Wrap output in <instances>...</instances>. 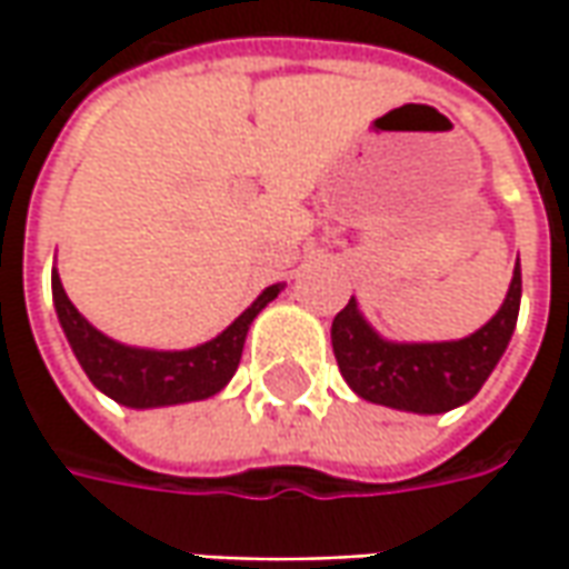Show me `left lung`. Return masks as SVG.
I'll list each match as a JSON object with an SVG mask.
<instances>
[{
	"instance_id": "left-lung-1",
	"label": "left lung",
	"mask_w": 569,
	"mask_h": 569,
	"mask_svg": "<svg viewBox=\"0 0 569 569\" xmlns=\"http://www.w3.org/2000/svg\"><path fill=\"white\" fill-rule=\"evenodd\" d=\"M522 272L513 269L500 310L478 332L456 341H389L363 319L358 300L332 319V351L345 382L373 405L443 415L471 402L513 339Z\"/></svg>"
}]
</instances>
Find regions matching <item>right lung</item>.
<instances>
[{"label":"right lung","mask_w":569,"mask_h":569,"mask_svg":"<svg viewBox=\"0 0 569 569\" xmlns=\"http://www.w3.org/2000/svg\"><path fill=\"white\" fill-rule=\"evenodd\" d=\"M281 288L284 284H269L221 336H214L206 345H196L187 351H154V348L122 345L94 329L78 313L76 303L69 300L59 281V272L53 269V307L59 326L72 345V355L88 373V380L94 382L103 396H110L113 402L126 408L202 402L214 392H221L237 373L252 319L281 295Z\"/></svg>","instance_id":"add662e5"}]
</instances>
